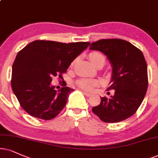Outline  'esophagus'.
Listing matches in <instances>:
<instances>
[{
	"label": "esophagus",
	"instance_id": "obj_1",
	"mask_svg": "<svg viewBox=\"0 0 158 158\" xmlns=\"http://www.w3.org/2000/svg\"><path fill=\"white\" fill-rule=\"evenodd\" d=\"M84 94H85V95L87 97H90L91 95H92L91 93H87V92H84Z\"/></svg>",
	"mask_w": 158,
	"mask_h": 158
}]
</instances>
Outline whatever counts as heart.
Returning a JSON list of instances; mask_svg holds the SVG:
<instances>
[{"label":"heart","instance_id":"obj_1","mask_svg":"<svg viewBox=\"0 0 158 158\" xmlns=\"http://www.w3.org/2000/svg\"><path fill=\"white\" fill-rule=\"evenodd\" d=\"M89 58L92 62V63L96 66V65L100 63H105L106 58L105 56L103 55L102 53L99 52H92L91 53L89 54ZM77 61V59H75L72 63H71V66L72 67L74 65L76 62ZM77 85L79 88L84 89L86 91H92L96 86L98 85V81L95 79H80L77 81L76 82Z\"/></svg>","mask_w":158,"mask_h":158}]
</instances>
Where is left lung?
<instances>
[{
	"mask_svg": "<svg viewBox=\"0 0 158 158\" xmlns=\"http://www.w3.org/2000/svg\"><path fill=\"white\" fill-rule=\"evenodd\" d=\"M90 50L106 55L112 66L111 98L101 97L93 112L104 123H118L134 114L142 103L148 87L147 65L142 52L119 39H101L91 44Z\"/></svg>",
	"mask_w": 158,
	"mask_h": 158,
	"instance_id": "1",
	"label": "left lung"
}]
</instances>
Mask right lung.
<instances>
[{
  "label": "right lung",
  "mask_w": 158,
  "mask_h": 158,
  "mask_svg": "<svg viewBox=\"0 0 158 158\" xmlns=\"http://www.w3.org/2000/svg\"><path fill=\"white\" fill-rule=\"evenodd\" d=\"M89 44L36 40L17 53L12 65L11 88L26 112L49 120L63 110L74 89L63 85L55 90L51 85L52 77L63 79L62 74Z\"/></svg>",
  "instance_id": "obj_1"
}]
</instances>
